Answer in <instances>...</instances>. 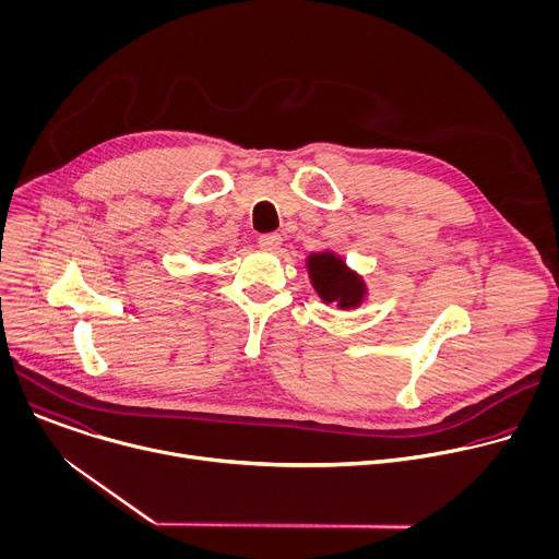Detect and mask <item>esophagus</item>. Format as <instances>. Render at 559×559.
Segmentation results:
<instances>
[{"instance_id": "esophagus-1", "label": "esophagus", "mask_w": 559, "mask_h": 559, "mask_svg": "<svg viewBox=\"0 0 559 559\" xmlns=\"http://www.w3.org/2000/svg\"><path fill=\"white\" fill-rule=\"evenodd\" d=\"M259 246L263 248V250H267V252H276L278 250V246H281V234H263L261 238H259Z\"/></svg>"}]
</instances>
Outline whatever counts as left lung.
<instances>
[{"instance_id": "8db88e82", "label": "left lung", "mask_w": 559, "mask_h": 559, "mask_svg": "<svg viewBox=\"0 0 559 559\" xmlns=\"http://www.w3.org/2000/svg\"><path fill=\"white\" fill-rule=\"evenodd\" d=\"M307 274L311 287L323 302H334L341 309H356L367 296V285L336 252H316L307 257Z\"/></svg>"}]
</instances>
